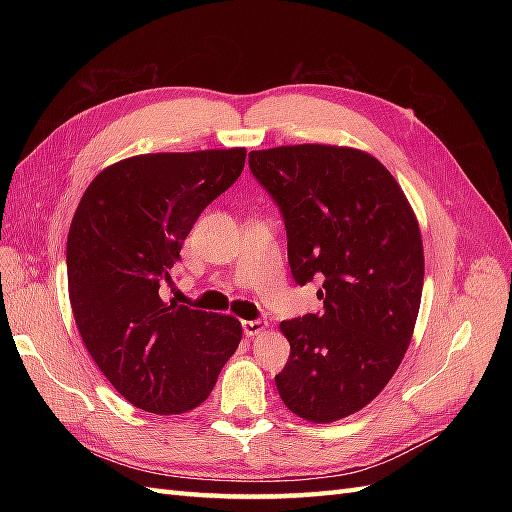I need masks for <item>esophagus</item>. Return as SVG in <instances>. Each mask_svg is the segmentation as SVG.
Wrapping results in <instances>:
<instances>
[{
	"label": "esophagus",
	"instance_id": "34e87169",
	"mask_svg": "<svg viewBox=\"0 0 512 512\" xmlns=\"http://www.w3.org/2000/svg\"><path fill=\"white\" fill-rule=\"evenodd\" d=\"M267 331V322L265 320H245L243 322V333L247 337H254V335H260Z\"/></svg>",
	"mask_w": 512,
	"mask_h": 512
}]
</instances>
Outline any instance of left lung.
<instances>
[{
    "label": "left lung",
    "mask_w": 512,
    "mask_h": 512,
    "mask_svg": "<svg viewBox=\"0 0 512 512\" xmlns=\"http://www.w3.org/2000/svg\"><path fill=\"white\" fill-rule=\"evenodd\" d=\"M280 205L292 277L322 280V314L284 320L290 359L275 376L290 412L333 423L374 401L412 342L425 256L412 205L371 153L339 145L250 151Z\"/></svg>",
    "instance_id": "1"
}]
</instances>
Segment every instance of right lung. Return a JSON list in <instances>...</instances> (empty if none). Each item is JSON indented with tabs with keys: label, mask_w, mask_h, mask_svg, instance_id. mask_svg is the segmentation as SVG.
Wrapping results in <instances>:
<instances>
[{
	"label": "right lung",
	"mask_w": 512,
	"mask_h": 512,
	"mask_svg": "<svg viewBox=\"0 0 512 512\" xmlns=\"http://www.w3.org/2000/svg\"><path fill=\"white\" fill-rule=\"evenodd\" d=\"M245 147L141 153L87 185L68 232L76 329L115 391L153 414L203 404L241 342L235 316L162 299L198 215L235 183Z\"/></svg>",
	"instance_id": "add662e5"
}]
</instances>
